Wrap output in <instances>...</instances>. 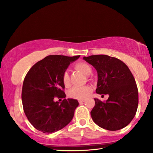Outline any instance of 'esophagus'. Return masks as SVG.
Returning a JSON list of instances; mask_svg holds the SVG:
<instances>
[{"instance_id":"1","label":"esophagus","mask_w":153,"mask_h":153,"mask_svg":"<svg viewBox=\"0 0 153 153\" xmlns=\"http://www.w3.org/2000/svg\"><path fill=\"white\" fill-rule=\"evenodd\" d=\"M78 102H79V103L80 104V103H82V102H85V100H79Z\"/></svg>"}]
</instances>
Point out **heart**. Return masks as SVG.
I'll use <instances>...</instances> for the list:
<instances>
[{"label": "heart", "mask_w": 153, "mask_h": 153, "mask_svg": "<svg viewBox=\"0 0 153 153\" xmlns=\"http://www.w3.org/2000/svg\"><path fill=\"white\" fill-rule=\"evenodd\" d=\"M74 68L76 70L82 72L86 76H88L92 73V67L85 62H78L74 65ZM62 81H63L65 86H69L70 84V79H69V74L67 71L63 72L62 75ZM92 91L91 88L89 86H82V87H73L68 92V96L74 99L82 100L85 99L90 95Z\"/></svg>", "instance_id": "heart-1"}]
</instances>
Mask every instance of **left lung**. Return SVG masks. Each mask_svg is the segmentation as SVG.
<instances>
[{"label":"left lung","mask_w":153,"mask_h":153,"mask_svg":"<svg viewBox=\"0 0 153 153\" xmlns=\"http://www.w3.org/2000/svg\"><path fill=\"white\" fill-rule=\"evenodd\" d=\"M84 59L97 71L96 92L109 95L105 102L94 98L90 112L92 120L107 130L125 128L133 120L138 105V88L131 72L123 61L113 56L97 55Z\"/></svg>","instance_id":"1"}]
</instances>
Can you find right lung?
Segmentation results:
<instances>
[{"label": "right lung", "mask_w": 153, "mask_h": 153, "mask_svg": "<svg viewBox=\"0 0 153 153\" xmlns=\"http://www.w3.org/2000/svg\"><path fill=\"white\" fill-rule=\"evenodd\" d=\"M80 55H49L31 67L23 83L22 99L27 120L38 130L51 134L65 127L72 120L79 103L66 99L62 75L71 62ZM55 97L63 98L61 104Z\"/></svg>", "instance_id": "add662e5"}]
</instances>
